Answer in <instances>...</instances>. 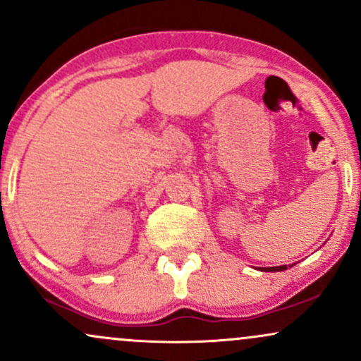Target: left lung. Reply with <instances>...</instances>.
Masks as SVG:
<instances>
[{
  "instance_id": "8db88e82",
  "label": "left lung",
  "mask_w": 361,
  "mask_h": 361,
  "mask_svg": "<svg viewBox=\"0 0 361 361\" xmlns=\"http://www.w3.org/2000/svg\"><path fill=\"white\" fill-rule=\"evenodd\" d=\"M287 270V264H281V267H271V268H267L264 271H283Z\"/></svg>"
}]
</instances>
